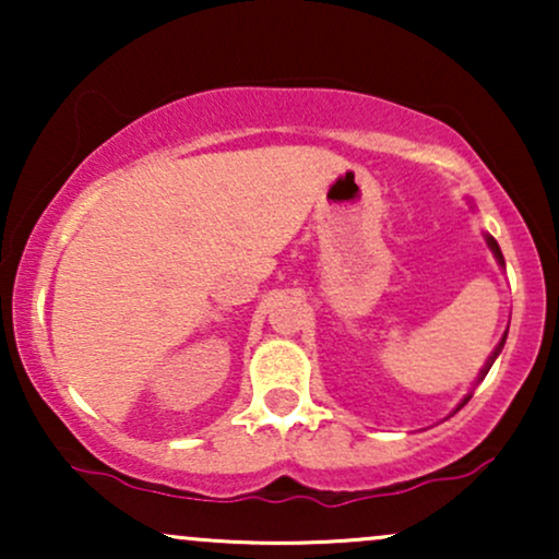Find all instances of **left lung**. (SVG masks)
<instances>
[{
  "mask_svg": "<svg viewBox=\"0 0 559 559\" xmlns=\"http://www.w3.org/2000/svg\"><path fill=\"white\" fill-rule=\"evenodd\" d=\"M484 239H486V243H489V249H491L493 260H497V265H499V267H504V258H502V249H499V243H497V239H493V236H489V234H484ZM507 329H510V325H507ZM504 342H507V331L502 333V338H499V344H497V346H493V349H491L489 360H486V365H484V368H480V373H478V378H476V383H480V381H484V378H486V373H489V368H491V365H493V360H497V357H499V352H502V349H504ZM471 396H473V394H467V396H463V402H460V404H457V407H454V409H452V415H454V413H460V409H463V407H465V404H467V400H471Z\"/></svg>",
  "mask_w": 559,
  "mask_h": 559,
  "instance_id": "1",
  "label": "left lung"
}]
</instances>
